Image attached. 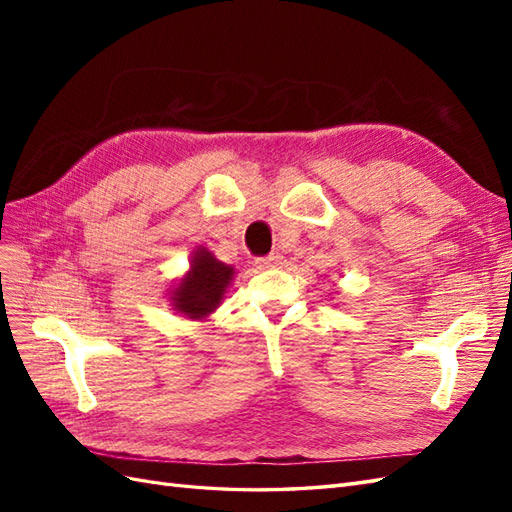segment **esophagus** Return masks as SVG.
<instances>
[{"label":"esophagus","instance_id":"34e87169","mask_svg":"<svg viewBox=\"0 0 512 512\" xmlns=\"http://www.w3.org/2000/svg\"><path fill=\"white\" fill-rule=\"evenodd\" d=\"M282 265H284V256H280V254H273V256L256 260V267L258 269H277V267H282Z\"/></svg>","mask_w":512,"mask_h":512}]
</instances>
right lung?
Listing matches in <instances>:
<instances>
[{"label": "right lung", "mask_w": 512, "mask_h": 512, "mask_svg": "<svg viewBox=\"0 0 512 512\" xmlns=\"http://www.w3.org/2000/svg\"><path fill=\"white\" fill-rule=\"evenodd\" d=\"M232 280L235 267L215 258L205 245H196L190 269L170 288V307L188 320H205L222 305Z\"/></svg>", "instance_id": "1"}]
</instances>
